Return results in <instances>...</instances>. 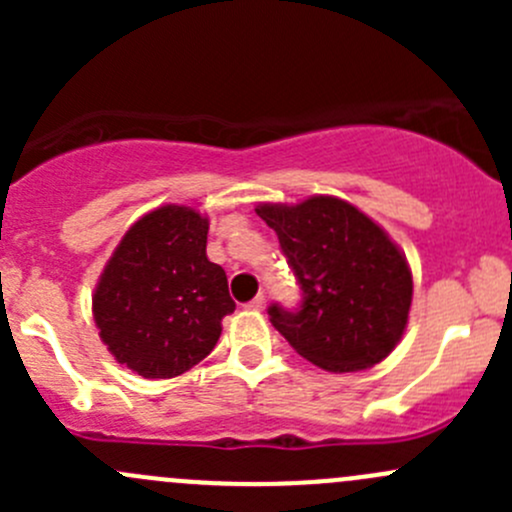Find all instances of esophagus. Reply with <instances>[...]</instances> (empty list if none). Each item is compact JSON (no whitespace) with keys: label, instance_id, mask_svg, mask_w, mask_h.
I'll list each match as a JSON object with an SVG mask.
<instances>
[{"label":"esophagus","instance_id":"34e87169","mask_svg":"<svg viewBox=\"0 0 512 512\" xmlns=\"http://www.w3.org/2000/svg\"><path fill=\"white\" fill-rule=\"evenodd\" d=\"M247 307H250V309H265V294H257L252 302H247Z\"/></svg>","mask_w":512,"mask_h":512}]
</instances>
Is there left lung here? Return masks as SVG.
<instances>
[{"label":"left lung","instance_id":"1","mask_svg":"<svg viewBox=\"0 0 512 512\" xmlns=\"http://www.w3.org/2000/svg\"><path fill=\"white\" fill-rule=\"evenodd\" d=\"M255 210L277 232L302 289L294 312L280 304L267 309L294 352L337 374L369 369L394 352L409 322L414 280L389 235L332 195Z\"/></svg>","mask_w":512,"mask_h":512}]
</instances>
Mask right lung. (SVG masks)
I'll list each match as a JSON object with an SVG mask.
<instances>
[{
	"label": "right lung",
	"instance_id": "obj_1",
	"mask_svg": "<svg viewBox=\"0 0 512 512\" xmlns=\"http://www.w3.org/2000/svg\"><path fill=\"white\" fill-rule=\"evenodd\" d=\"M208 218L185 205L143 215L94 292L101 342L143 379H173L215 349L235 309L225 270L205 255Z\"/></svg>",
	"mask_w": 512,
	"mask_h": 512
}]
</instances>
